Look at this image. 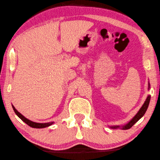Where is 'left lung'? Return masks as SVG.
Returning <instances> with one entry per match:
<instances>
[{
  "label": "left lung",
  "mask_w": 160,
  "mask_h": 160,
  "mask_svg": "<svg viewBox=\"0 0 160 160\" xmlns=\"http://www.w3.org/2000/svg\"><path fill=\"white\" fill-rule=\"evenodd\" d=\"M150 83H148V89H150ZM150 101V95H148V97L146 98V101H145V102H144L143 105L142 106V107L140 108V110H139L138 111V112L136 113L134 117H133L132 119V120H131L128 123L126 124H124V125H123V126H121V127L120 126H118V125L112 126V127H110V128H111V129H119V128H120V129H124V130L130 129L131 127H132L135 123L137 122L139 120H140V119L142 117H143L145 113H146L148 108Z\"/></svg>",
  "instance_id": "8db88e82"
}]
</instances>
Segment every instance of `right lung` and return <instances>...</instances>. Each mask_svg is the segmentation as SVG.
I'll use <instances>...</instances> for the list:
<instances>
[{
  "label": "right lung",
  "mask_w": 160,
  "mask_h": 160,
  "mask_svg": "<svg viewBox=\"0 0 160 160\" xmlns=\"http://www.w3.org/2000/svg\"><path fill=\"white\" fill-rule=\"evenodd\" d=\"M13 108V110L14 112L16 113V115L18 116V117L21 119V120L24 122L26 124H27L28 126H30L31 127H33V128H37V129H41V128H45V127H48L49 126L52 125V124H54V122H47V123H38V122H35L31 121L30 120H28V119L26 118L24 115H22L21 113L19 112H18V110H17L15 108H14L13 105H12Z\"/></svg>",
  "instance_id": "right-lung-1"
}]
</instances>
